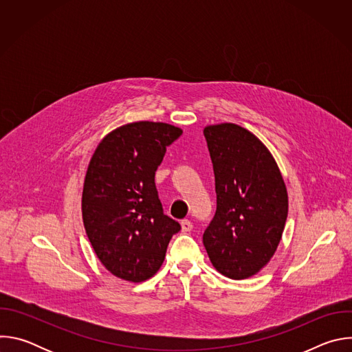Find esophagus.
Here are the masks:
<instances>
[{
    "label": "esophagus",
    "mask_w": 352,
    "mask_h": 352,
    "mask_svg": "<svg viewBox=\"0 0 352 352\" xmlns=\"http://www.w3.org/2000/svg\"><path fill=\"white\" fill-rule=\"evenodd\" d=\"M181 227H182V232H189V231H192L193 224L189 220H182Z\"/></svg>",
    "instance_id": "esophagus-1"
}]
</instances>
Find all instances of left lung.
<instances>
[{
	"label": "left lung",
	"instance_id": "obj_1",
	"mask_svg": "<svg viewBox=\"0 0 352 352\" xmlns=\"http://www.w3.org/2000/svg\"><path fill=\"white\" fill-rule=\"evenodd\" d=\"M217 209L204 245L217 272L232 280L256 274L280 243L288 196L266 146L235 124L206 126Z\"/></svg>",
	"mask_w": 352,
	"mask_h": 352
}]
</instances>
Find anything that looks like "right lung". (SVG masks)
<instances>
[{"instance_id":"obj_1","label":"right lung","mask_w":352,"mask_h":352,"mask_svg":"<svg viewBox=\"0 0 352 352\" xmlns=\"http://www.w3.org/2000/svg\"><path fill=\"white\" fill-rule=\"evenodd\" d=\"M182 135L164 122L139 121L109 133L89 163L82 214L97 258L114 276L140 283L157 273L181 230L164 214L155 174Z\"/></svg>"}]
</instances>
